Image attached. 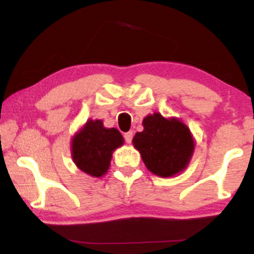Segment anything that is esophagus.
<instances>
[{
    "label": "esophagus",
    "instance_id": "1",
    "mask_svg": "<svg viewBox=\"0 0 254 254\" xmlns=\"http://www.w3.org/2000/svg\"><path fill=\"white\" fill-rule=\"evenodd\" d=\"M132 136H133L132 131H129V132L124 133V138L125 141H127V143H131V141H132Z\"/></svg>",
    "mask_w": 254,
    "mask_h": 254
}]
</instances>
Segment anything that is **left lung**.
I'll return each mask as SVG.
<instances>
[{
    "label": "left lung",
    "mask_w": 254,
    "mask_h": 254,
    "mask_svg": "<svg viewBox=\"0 0 254 254\" xmlns=\"http://www.w3.org/2000/svg\"><path fill=\"white\" fill-rule=\"evenodd\" d=\"M143 131L136 132L132 144L145 167L157 177H173L188 167L194 151V138L185 123L154 112L143 118Z\"/></svg>",
    "instance_id": "obj_1"
}]
</instances>
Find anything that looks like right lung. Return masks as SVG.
I'll list each match as a JSON object with an SVG mask.
<instances>
[{
  "label": "right lung",
  "instance_id": "right-lung-1",
  "mask_svg": "<svg viewBox=\"0 0 254 254\" xmlns=\"http://www.w3.org/2000/svg\"><path fill=\"white\" fill-rule=\"evenodd\" d=\"M124 144V137L116 127H105L100 119H88L72 136L71 159L78 170L100 178L109 171L112 154Z\"/></svg>",
  "mask_w": 254,
  "mask_h": 254
}]
</instances>
